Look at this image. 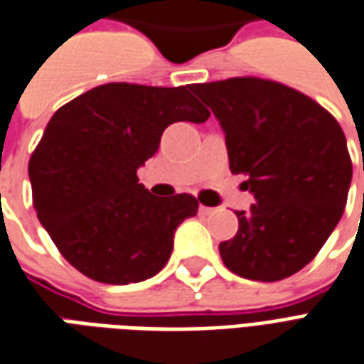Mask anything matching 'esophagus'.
Wrapping results in <instances>:
<instances>
[{"mask_svg":"<svg viewBox=\"0 0 364 364\" xmlns=\"http://www.w3.org/2000/svg\"><path fill=\"white\" fill-rule=\"evenodd\" d=\"M198 212H200L203 216H210V214H214V208H210V206H200Z\"/></svg>","mask_w":364,"mask_h":364,"instance_id":"esophagus-1","label":"esophagus"}]
</instances>
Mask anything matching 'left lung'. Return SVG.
Returning <instances> with one entry per match:
<instances>
[{
	"mask_svg": "<svg viewBox=\"0 0 364 364\" xmlns=\"http://www.w3.org/2000/svg\"><path fill=\"white\" fill-rule=\"evenodd\" d=\"M191 90L218 117L231 173L257 198L220 243L223 264L255 282L289 278L318 255L347 204L353 164L340 123L276 80L233 77Z\"/></svg>",
	"mask_w": 364,
	"mask_h": 364,
	"instance_id": "left-lung-1",
	"label": "left lung"
}]
</instances>
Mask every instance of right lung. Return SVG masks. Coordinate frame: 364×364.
<instances>
[{"label":"right lung","instance_id":"add662e5","mask_svg":"<svg viewBox=\"0 0 364 364\" xmlns=\"http://www.w3.org/2000/svg\"><path fill=\"white\" fill-rule=\"evenodd\" d=\"M189 86L107 82L67 102L46 125L28 161L32 204L86 278L112 285L152 278L171 257L177 225L198 212L193 195L154 196L136 177L166 127L210 117Z\"/></svg>","mask_w":364,"mask_h":364}]
</instances>
